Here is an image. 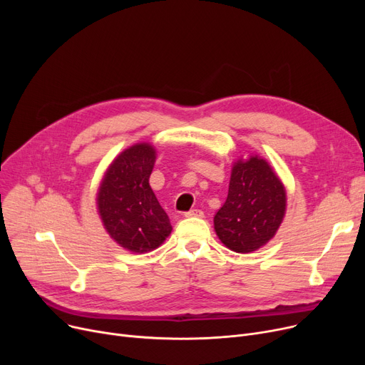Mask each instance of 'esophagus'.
<instances>
[{"label":"esophagus","instance_id":"1","mask_svg":"<svg viewBox=\"0 0 365 365\" xmlns=\"http://www.w3.org/2000/svg\"><path fill=\"white\" fill-rule=\"evenodd\" d=\"M202 216H204V213L201 212V210H197V208L189 210V212L185 213V217H202Z\"/></svg>","mask_w":365,"mask_h":365}]
</instances>
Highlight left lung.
I'll use <instances>...</instances> for the list:
<instances>
[{"mask_svg":"<svg viewBox=\"0 0 365 365\" xmlns=\"http://www.w3.org/2000/svg\"><path fill=\"white\" fill-rule=\"evenodd\" d=\"M285 200L281 180L263 158L235 163L227 198L215 216L219 240L237 253L257 250L278 231Z\"/></svg>","mask_w":365,"mask_h":365,"instance_id":"1","label":"left lung"}]
</instances>
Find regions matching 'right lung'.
I'll list each match as a JSON object with an SVG mask.
<instances>
[{
    "mask_svg": "<svg viewBox=\"0 0 365 365\" xmlns=\"http://www.w3.org/2000/svg\"><path fill=\"white\" fill-rule=\"evenodd\" d=\"M155 149L139 143L125 149L108 168L98 195L108 234L125 250H155L171 232L164 208L149 186Z\"/></svg>",
    "mask_w": 365,
    "mask_h": 365,
    "instance_id": "1",
    "label": "right lung"
}]
</instances>
